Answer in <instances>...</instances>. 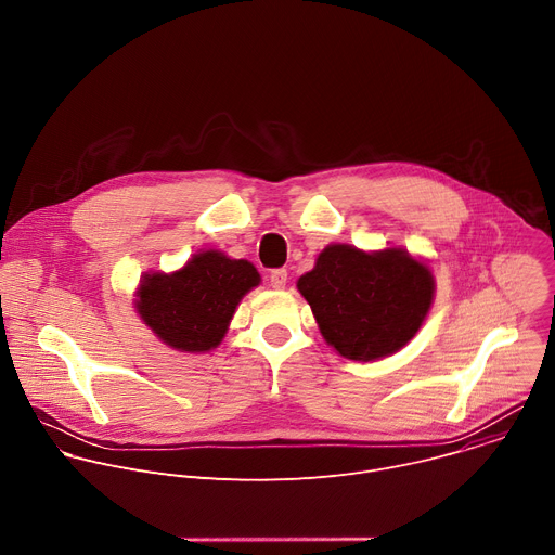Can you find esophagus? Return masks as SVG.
<instances>
[{
    "mask_svg": "<svg viewBox=\"0 0 555 555\" xmlns=\"http://www.w3.org/2000/svg\"><path fill=\"white\" fill-rule=\"evenodd\" d=\"M270 285H272L274 289H283V287L287 285V272H285V270H274V272L270 274Z\"/></svg>",
    "mask_w": 555,
    "mask_h": 555,
    "instance_id": "34e87169",
    "label": "esophagus"
}]
</instances>
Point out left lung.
Instances as JSON below:
<instances>
[{"instance_id": "1", "label": "left lung", "mask_w": 555, "mask_h": 555, "mask_svg": "<svg viewBox=\"0 0 555 555\" xmlns=\"http://www.w3.org/2000/svg\"><path fill=\"white\" fill-rule=\"evenodd\" d=\"M296 287L325 343L356 362H375L404 349L435 300L430 266L400 246L366 253L330 244Z\"/></svg>"}]
</instances>
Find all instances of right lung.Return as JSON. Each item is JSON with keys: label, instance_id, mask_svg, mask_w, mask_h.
<instances>
[{"label": "right lung", "instance_id": "1", "mask_svg": "<svg viewBox=\"0 0 555 555\" xmlns=\"http://www.w3.org/2000/svg\"><path fill=\"white\" fill-rule=\"evenodd\" d=\"M261 283L246 259L199 250L176 272H149L135 287V313L167 347L206 353L221 345L236 305Z\"/></svg>", "mask_w": 555, "mask_h": 555}]
</instances>
